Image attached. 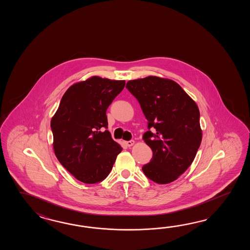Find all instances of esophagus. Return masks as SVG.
<instances>
[{
  "instance_id": "obj_1",
  "label": "esophagus",
  "mask_w": 250,
  "mask_h": 250,
  "mask_svg": "<svg viewBox=\"0 0 250 250\" xmlns=\"http://www.w3.org/2000/svg\"><path fill=\"white\" fill-rule=\"evenodd\" d=\"M135 143V141L134 140H129V141H125V144H126V146H131Z\"/></svg>"
}]
</instances>
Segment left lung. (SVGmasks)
Wrapping results in <instances>:
<instances>
[{"instance_id": "left-lung-1", "label": "left lung", "mask_w": 250, "mask_h": 250, "mask_svg": "<svg viewBox=\"0 0 250 250\" xmlns=\"http://www.w3.org/2000/svg\"><path fill=\"white\" fill-rule=\"evenodd\" d=\"M126 88L147 120L143 139L153 157L142 167L145 175L158 184L175 181L190 166L201 144L198 107L172 80L150 76L128 81Z\"/></svg>"}]
</instances>
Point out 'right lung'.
Segmentation results:
<instances>
[{
    "label": "right lung",
    "mask_w": 250,
    "mask_h": 250,
    "mask_svg": "<svg viewBox=\"0 0 250 250\" xmlns=\"http://www.w3.org/2000/svg\"><path fill=\"white\" fill-rule=\"evenodd\" d=\"M124 80L92 77L65 92L51 121L54 153L64 168L86 184L104 181L122 146L107 130L106 111Z\"/></svg>",
    "instance_id": "add662e5"
}]
</instances>
